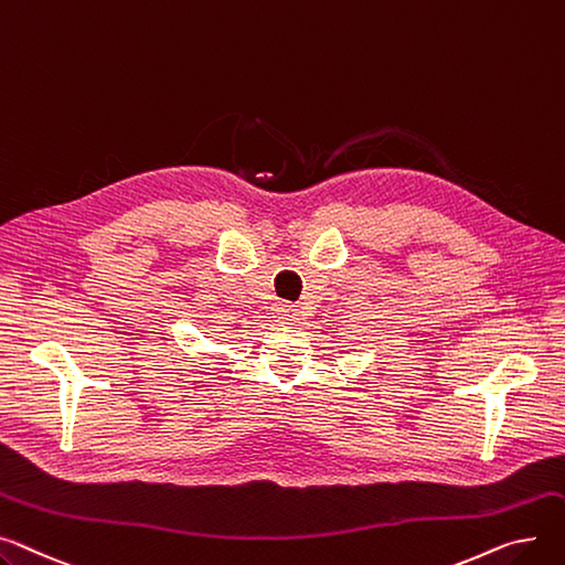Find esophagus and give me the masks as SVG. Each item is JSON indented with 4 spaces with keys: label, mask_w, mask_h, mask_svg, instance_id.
Here are the masks:
<instances>
[{
    "label": "esophagus",
    "mask_w": 565,
    "mask_h": 565,
    "mask_svg": "<svg viewBox=\"0 0 565 565\" xmlns=\"http://www.w3.org/2000/svg\"><path fill=\"white\" fill-rule=\"evenodd\" d=\"M295 313H297V311H295V307H290V305H281V307H279V318H281L284 322L292 320Z\"/></svg>",
    "instance_id": "esophagus-1"
}]
</instances>
